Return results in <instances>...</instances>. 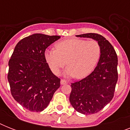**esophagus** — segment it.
<instances>
[{"instance_id": "34e87169", "label": "esophagus", "mask_w": 130, "mask_h": 130, "mask_svg": "<svg viewBox=\"0 0 130 130\" xmlns=\"http://www.w3.org/2000/svg\"><path fill=\"white\" fill-rule=\"evenodd\" d=\"M67 84V82L65 80V79H61V85H64V84Z\"/></svg>"}]
</instances>
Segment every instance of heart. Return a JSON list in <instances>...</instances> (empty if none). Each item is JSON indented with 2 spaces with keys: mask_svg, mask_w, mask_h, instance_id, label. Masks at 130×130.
<instances>
[{
  "mask_svg": "<svg viewBox=\"0 0 130 130\" xmlns=\"http://www.w3.org/2000/svg\"><path fill=\"white\" fill-rule=\"evenodd\" d=\"M56 50L45 51L44 58L55 75L66 65L65 74L77 79L86 77L94 69L101 57V46L96 40L71 38L57 42Z\"/></svg>",
  "mask_w": 130,
  "mask_h": 130,
  "instance_id": "b5f03b06",
  "label": "heart"
}]
</instances>
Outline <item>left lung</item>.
Wrapping results in <instances>:
<instances>
[{
  "mask_svg": "<svg viewBox=\"0 0 130 130\" xmlns=\"http://www.w3.org/2000/svg\"><path fill=\"white\" fill-rule=\"evenodd\" d=\"M90 38L101 46V53L94 70L85 78L71 83L69 101L72 107L84 115L98 113L114 96L118 79L117 55L111 44L103 36L95 33L77 35Z\"/></svg>",
  "mask_w": 130,
  "mask_h": 130,
  "instance_id": "1",
  "label": "left lung"
}]
</instances>
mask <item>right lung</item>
<instances>
[{
    "label": "right lung",
    "instance_id": "obj_1",
    "mask_svg": "<svg viewBox=\"0 0 130 130\" xmlns=\"http://www.w3.org/2000/svg\"><path fill=\"white\" fill-rule=\"evenodd\" d=\"M59 36L34 34L21 40L9 61L8 81L15 101L27 110L40 112L46 109L61 79L46 62L44 53Z\"/></svg>",
    "mask_w": 130,
    "mask_h": 130
}]
</instances>
